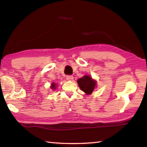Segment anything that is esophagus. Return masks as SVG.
<instances>
[{
	"mask_svg": "<svg viewBox=\"0 0 147 147\" xmlns=\"http://www.w3.org/2000/svg\"><path fill=\"white\" fill-rule=\"evenodd\" d=\"M66 78H67V80L71 81V80H73V79H74V77L72 76H67Z\"/></svg>",
	"mask_w": 147,
	"mask_h": 147,
	"instance_id": "34e87169",
	"label": "esophagus"
}]
</instances>
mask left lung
<instances>
[{
	"mask_svg": "<svg viewBox=\"0 0 147 147\" xmlns=\"http://www.w3.org/2000/svg\"><path fill=\"white\" fill-rule=\"evenodd\" d=\"M77 84L80 90L85 94L88 95L92 94L93 91L96 87V81L93 79L92 77L89 75H86L80 78H78Z\"/></svg>",
	"mask_w": 147,
	"mask_h": 147,
	"instance_id": "8db88e82",
	"label": "left lung"
}]
</instances>
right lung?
I'll return each mask as SVG.
<instances>
[{
    "mask_svg": "<svg viewBox=\"0 0 147 147\" xmlns=\"http://www.w3.org/2000/svg\"><path fill=\"white\" fill-rule=\"evenodd\" d=\"M51 88L52 90H56V88H57V84H56L55 83H52V84H51Z\"/></svg>",
    "mask_w": 147,
    "mask_h": 147,
    "instance_id": "add662e5",
    "label": "right lung"
}]
</instances>
